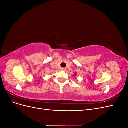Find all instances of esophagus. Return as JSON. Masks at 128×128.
I'll list each match as a JSON object with an SVG mask.
<instances>
[{"mask_svg": "<svg viewBox=\"0 0 128 128\" xmlns=\"http://www.w3.org/2000/svg\"><path fill=\"white\" fill-rule=\"evenodd\" d=\"M61 69L62 70H63V71H66V68H61Z\"/></svg>", "mask_w": 128, "mask_h": 128, "instance_id": "esophagus-1", "label": "esophagus"}]
</instances>
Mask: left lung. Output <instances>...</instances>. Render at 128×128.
Masks as SVG:
<instances>
[{"instance_id":"1","label":"left lung","mask_w":128,"mask_h":128,"mask_svg":"<svg viewBox=\"0 0 128 128\" xmlns=\"http://www.w3.org/2000/svg\"><path fill=\"white\" fill-rule=\"evenodd\" d=\"M74 75H75H75H76V74H74Z\"/></svg>"}]
</instances>
